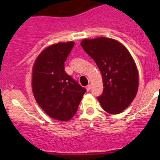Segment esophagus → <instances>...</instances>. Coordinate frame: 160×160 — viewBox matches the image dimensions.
Masks as SVG:
<instances>
[{"label": "esophagus", "instance_id": "esophagus-1", "mask_svg": "<svg viewBox=\"0 0 160 160\" xmlns=\"http://www.w3.org/2000/svg\"><path fill=\"white\" fill-rule=\"evenodd\" d=\"M85 89H86V90H87V91H90V89H91V85H88L87 86L85 87Z\"/></svg>", "mask_w": 160, "mask_h": 160}]
</instances>
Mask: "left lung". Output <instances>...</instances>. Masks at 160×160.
<instances>
[{
	"label": "left lung",
	"instance_id": "left-lung-1",
	"mask_svg": "<svg viewBox=\"0 0 160 160\" xmlns=\"http://www.w3.org/2000/svg\"><path fill=\"white\" fill-rule=\"evenodd\" d=\"M80 45L95 60L102 74V95L97 98L107 113L117 114L128 108L136 96L139 73L125 46L114 39H84Z\"/></svg>",
	"mask_w": 160,
	"mask_h": 160
}]
</instances>
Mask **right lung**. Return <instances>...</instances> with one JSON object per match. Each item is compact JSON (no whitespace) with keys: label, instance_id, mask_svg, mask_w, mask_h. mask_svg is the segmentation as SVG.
I'll return each mask as SVG.
<instances>
[{"label":"right lung","instance_id":"1","mask_svg":"<svg viewBox=\"0 0 160 160\" xmlns=\"http://www.w3.org/2000/svg\"><path fill=\"white\" fill-rule=\"evenodd\" d=\"M74 41L58 42L39 54L32 68V91L36 102L52 119L68 121L77 111L85 92L65 71Z\"/></svg>","mask_w":160,"mask_h":160}]
</instances>
